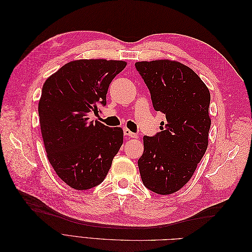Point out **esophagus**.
Segmentation results:
<instances>
[{
    "instance_id": "1",
    "label": "esophagus",
    "mask_w": 252,
    "mask_h": 252,
    "mask_svg": "<svg viewBox=\"0 0 252 252\" xmlns=\"http://www.w3.org/2000/svg\"><path fill=\"white\" fill-rule=\"evenodd\" d=\"M124 134H125L126 136H129V138H132V139H138V138H139L138 134L134 133V132H131L130 130H129L128 128H125V129H124Z\"/></svg>"
}]
</instances>
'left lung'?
Segmentation results:
<instances>
[{
    "label": "left lung",
    "mask_w": 252,
    "mask_h": 252,
    "mask_svg": "<svg viewBox=\"0 0 252 252\" xmlns=\"http://www.w3.org/2000/svg\"><path fill=\"white\" fill-rule=\"evenodd\" d=\"M155 110L166 116L161 132L143 138L138 165L144 185L171 194L192 178L206 149L211 124L210 93L191 68L168 59L136 62Z\"/></svg>",
    "instance_id": "8db88e82"
}]
</instances>
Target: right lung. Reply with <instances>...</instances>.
Masks as SVG:
<instances>
[{
  "label": "right lung",
  "mask_w": 252,
  "mask_h": 252,
  "mask_svg": "<svg viewBox=\"0 0 252 252\" xmlns=\"http://www.w3.org/2000/svg\"><path fill=\"white\" fill-rule=\"evenodd\" d=\"M125 61L75 60L45 81L39 101L41 132L49 163L68 186L87 190L107 175L123 144V129L89 121L106 105L109 84Z\"/></svg>",
  "instance_id": "1"
}]
</instances>
